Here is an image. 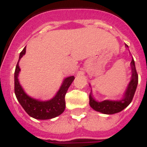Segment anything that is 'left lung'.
<instances>
[{"instance_id": "8db88e82", "label": "left lung", "mask_w": 147, "mask_h": 147, "mask_svg": "<svg viewBox=\"0 0 147 147\" xmlns=\"http://www.w3.org/2000/svg\"><path fill=\"white\" fill-rule=\"evenodd\" d=\"M126 47H128L126 45ZM131 68H132V77L129 82V85L127 86V90L124 93V98L120 101H111V100H105L102 102H96L93 96L91 93H90L89 99L90 107L96 111L102 113L104 114H111L117 113L121 112V110L128 106L132 102L136 88H137L138 82V76L135 65V61L132 58L131 61Z\"/></svg>"}]
</instances>
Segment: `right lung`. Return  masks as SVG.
Here are the masks:
<instances>
[{
    "instance_id": "add662e5",
    "label": "right lung",
    "mask_w": 147,
    "mask_h": 147,
    "mask_svg": "<svg viewBox=\"0 0 147 147\" xmlns=\"http://www.w3.org/2000/svg\"><path fill=\"white\" fill-rule=\"evenodd\" d=\"M26 54V47L20 54L19 59L17 63L15 71V93L17 99L20 104L26 112L31 116L36 119L46 120L55 118L64 112L65 108V96L67 89L74 80V76H69L65 78L61 85L60 88L55 95V96L49 101H40L28 96L24 92L23 88L20 85L18 80V75L20 71L19 67V61Z\"/></svg>"
}]
</instances>
